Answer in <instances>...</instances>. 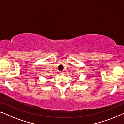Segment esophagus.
<instances>
[{"label": "esophagus", "mask_w": 124, "mask_h": 124, "mask_svg": "<svg viewBox=\"0 0 124 124\" xmlns=\"http://www.w3.org/2000/svg\"><path fill=\"white\" fill-rule=\"evenodd\" d=\"M60 74H61V75H63V74H64V72H63V71H61V72H60Z\"/></svg>", "instance_id": "obj_1"}]
</instances>
